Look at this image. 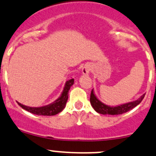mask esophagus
<instances>
[{
	"instance_id": "obj_1",
	"label": "esophagus",
	"mask_w": 156,
	"mask_h": 156,
	"mask_svg": "<svg viewBox=\"0 0 156 156\" xmlns=\"http://www.w3.org/2000/svg\"><path fill=\"white\" fill-rule=\"evenodd\" d=\"M90 70H91L90 66L88 65V64L84 65L82 67V73H83V75H89L90 72Z\"/></svg>"
}]
</instances>
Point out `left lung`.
Here are the masks:
<instances>
[{
  "instance_id": "left-lung-1",
  "label": "left lung",
  "mask_w": 156,
  "mask_h": 156,
  "mask_svg": "<svg viewBox=\"0 0 156 156\" xmlns=\"http://www.w3.org/2000/svg\"><path fill=\"white\" fill-rule=\"evenodd\" d=\"M145 96V94H143L139 99L134 101H129V102L125 103V104L119 105L117 106H110L105 105V103L101 102L98 99L97 96L95 94V92L93 89L92 90L90 94V104L93 109L97 113L101 114H108V115H118V114H122L123 113L128 112L129 111L132 110V108L138 105Z\"/></svg>"
}]
</instances>
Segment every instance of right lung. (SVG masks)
Instances as JSON below:
<instances>
[{"label": "right lung", "mask_w": 156, "mask_h": 156, "mask_svg": "<svg viewBox=\"0 0 156 156\" xmlns=\"http://www.w3.org/2000/svg\"><path fill=\"white\" fill-rule=\"evenodd\" d=\"M74 79H70L66 82L64 87L61 94L55 101L47 105L42 106V107H29V106L24 105L17 101L18 105L21 106L23 109L26 110L28 112L36 114V115H42V116H54L61 112L66 107V101L68 100L69 90L70 87L73 85Z\"/></svg>", "instance_id": "right-lung-1"}]
</instances>
